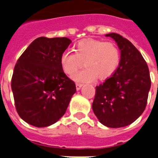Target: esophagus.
<instances>
[{"instance_id":"1","label":"esophagus","mask_w":158,"mask_h":158,"mask_svg":"<svg viewBox=\"0 0 158 158\" xmlns=\"http://www.w3.org/2000/svg\"><path fill=\"white\" fill-rule=\"evenodd\" d=\"M82 86H83V84L77 83V84H76V89H77V90H79V89L82 88Z\"/></svg>"}]
</instances>
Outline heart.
I'll list each match as a JSON object with an SVG mask.
<instances>
[{
    "label": "heart",
    "instance_id": "obj_1",
    "mask_svg": "<svg viewBox=\"0 0 158 158\" xmlns=\"http://www.w3.org/2000/svg\"><path fill=\"white\" fill-rule=\"evenodd\" d=\"M74 52L65 51L60 56L63 71L71 75L84 64L85 68L76 72L73 79L80 83L94 81L96 78L106 79L115 74L120 62V52L115 44L97 39L78 42Z\"/></svg>",
    "mask_w": 158,
    "mask_h": 158
}]
</instances>
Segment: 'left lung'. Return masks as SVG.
<instances>
[{
	"instance_id": "8db88e82",
	"label": "left lung",
	"mask_w": 158,
	"mask_h": 158,
	"mask_svg": "<svg viewBox=\"0 0 158 158\" xmlns=\"http://www.w3.org/2000/svg\"><path fill=\"white\" fill-rule=\"evenodd\" d=\"M113 38L120 50V62L115 74L96 87L93 110L102 125L120 128L132 124L142 115L151 88L149 69L141 53L117 33Z\"/></svg>"
}]
</instances>
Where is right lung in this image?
Here are the masks:
<instances>
[{
  "label": "right lung",
  "instance_id": "1",
  "mask_svg": "<svg viewBox=\"0 0 158 158\" xmlns=\"http://www.w3.org/2000/svg\"><path fill=\"white\" fill-rule=\"evenodd\" d=\"M70 43L67 38L41 37L17 60L11 89L19 115L29 125L47 127L66 111L76 87L64 73L60 59Z\"/></svg>",
  "mask_w": 158,
  "mask_h": 158
}]
</instances>
